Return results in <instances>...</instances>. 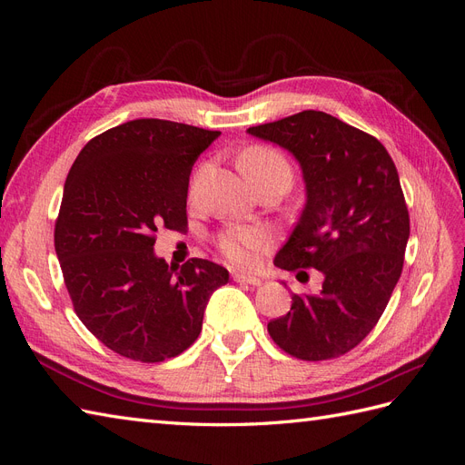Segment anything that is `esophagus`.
<instances>
[{
  "mask_svg": "<svg viewBox=\"0 0 465 465\" xmlns=\"http://www.w3.org/2000/svg\"><path fill=\"white\" fill-rule=\"evenodd\" d=\"M232 279L236 281V283H242V285H252V287L262 285V279L252 277V275H244V273H232Z\"/></svg>",
  "mask_w": 465,
  "mask_h": 465,
  "instance_id": "obj_1",
  "label": "esophagus"
}]
</instances>
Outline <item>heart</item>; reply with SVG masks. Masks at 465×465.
<instances>
[{"label": "heart", "instance_id": "obj_1", "mask_svg": "<svg viewBox=\"0 0 465 465\" xmlns=\"http://www.w3.org/2000/svg\"><path fill=\"white\" fill-rule=\"evenodd\" d=\"M241 168L248 180L267 174H283L291 182V164L277 149L252 145L241 154ZM270 244V234L262 227L236 224L217 234L215 246L221 256L236 267H252L256 256Z\"/></svg>", "mask_w": 465, "mask_h": 465}]
</instances>
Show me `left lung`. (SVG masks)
Masks as SVG:
<instances>
[{
  "label": "left lung",
  "instance_id": "left-lung-1",
  "mask_svg": "<svg viewBox=\"0 0 465 465\" xmlns=\"http://www.w3.org/2000/svg\"><path fill=\"white\" fill-rule=\"evenodd\" d=\"M248 134L291 151L306 184L302 215L275 265L323 275L316 294L292 292L291 311L267 331L291 357H341L372 331L403 270L410 211L398 168L374 135L320 110Z\"/></svg>",
  "mask_w": 465,
  "mask_h": 465
}]
</instances>
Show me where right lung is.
I'll use <instances>...</instances> for the list:
<instances>
[{
  "mask_svg": "<svg viewBox=\"0 0 465 465\" xmlns=\"http://www.w3.org/2000/svg\"><path fill=\"white\" fill-rule=\"evenodd\" d=\"M221 132L142 118L81 149L64 186L54 246L75 314L114 353L161 362L202 331L211 294L229 283L223 265H168L154 232L186 231L190 173Z\"/></svg>",
  "mask_w": 465,
  "mask_h": 465,
  "instance_id": "obj_1",
  "label": "right lung"
}]
</instances>
